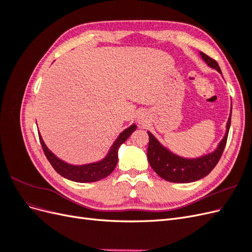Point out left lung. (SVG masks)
<instances>
[{
    "label": "left lung",
    "instance_id": "1",
    "mask_svg": "<svg viewBox=\"0 0 252 252\" xmlns=\"http://www.w3.org/2000/svg\"><path fill=\"white\" fill-rule=\"evenodd\" d=\"M201 57L210 67L215 68L220 73H222L216 60L211 59L203 52H201ZM230 122L231 114L227 122L225 136L219 144L217 150L213 151L212 154L197 158H184L173 155L172 152L163 147L154 135L148 132L149 145L147 158L152 169L162 179L172 183H190L203 179L215 168L220 157H222L226 146L228 132H229Z\"/></svg>",
    "mask_w": 252,
    "mask_h": 252
}]
</instances>
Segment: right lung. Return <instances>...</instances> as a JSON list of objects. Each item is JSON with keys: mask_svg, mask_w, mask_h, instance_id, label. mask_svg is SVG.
<instances>
[{"mask_svg": "<svg viewBox=\"0 0 252 252\" xmlns=\"http://www.w3.org/2000/svg\"><path fill=\"white\" fill-rule=\"evenodd\" d=\"M135 128L136 126L133 124L129 128L125 129V130L120 134L117 141L113 143L107 157H106L104 159H102L101 162L82 165V166H72L63 161H61L60 158H58L46 147V145H45L41 134H39V139H40L45 156H46L49 163L59 174L73 182L90 183V182L100 181L106 178L114 170L118 163V150L121 145L123 144L129 136H130V134L135 130Z\"/></svg>", "mask_w": 252, "mask_h": 252, "instance_id": "right-lung-1", "label": "right lung"}]
</instances>
